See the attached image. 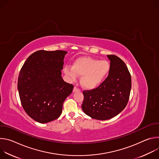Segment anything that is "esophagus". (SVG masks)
<instances>
[{"instance_id":"esophagus-1","label":"esophagus","mask_w":159,"mask_h":159,"mask_svg":"<svg viewBox=\"0 0 159 159\" xmlns=\"http://www.w3.org/2000/svg\"><path fill=\"white\" fill-rule=\"evenodd\" d=\"M80 91V89H79L78 88H77L76 87H74V89H73V93H75V92H79Z\"/></svg>"}]
</instances>
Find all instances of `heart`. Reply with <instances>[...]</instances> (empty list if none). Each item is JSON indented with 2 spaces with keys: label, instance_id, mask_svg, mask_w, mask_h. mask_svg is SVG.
<instances>
[{
  "label": "heart",
  "instance_id": "1",
  "mask_svg": "<svg viewBox=\"0 0 159 159\" xmlns=\"http://www.w3.org/2000/svg\"><path fill=\"white\" fill-rule=\"evenodd\" d=\"M110 69V63L107 60L84 57L76 59L72 66H65L63 72L72 80H76L78 76H81L82 85L85 89L92 90L103 83Z\"/></svg>",
  "mask_w": 159,
  "mask_h": 159
}]
</instances>
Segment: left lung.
Listing matches in <instances>:
<instances>
[{
    "mask_svg": "<svg viewBox=\"0 0 159 159\" xmlns=\"http://www.w3.org/2000/svg\"><path fill=\"white\" fill-rule=\"evenodd\" d=\"M110 60L107 77L98 88L84 90L82 109L87 115L98 120L114 118L125 108L131 87V75L125 62L115 55Z\"/></svg>",
    "mask_w": 159,
    "mask_h": 159,
    "instance_id": "left-lung-1",
    "label": "left lung"
}]
</instances>
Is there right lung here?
<instances>
[{
  "mask_svg": "<svg viewBox=\"0 0 159 159\" xmlns=\"http://www.w3.org/2000/svg\"><path fill=\"white\" fill-rule=\"evenodd\" d=\"M65 51L39 50L31 54L20 71L17 89L22 107L40 123L60 117L64 101L72 92V84L61 77Z\"/></svg>",
  "mask_w": 159,
  "mask_h": 159,
  "instance_id": "right-lung-1",
  "label": "right lung"
}]
</instances>
